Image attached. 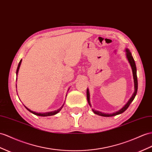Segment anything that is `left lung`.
<instances>
[{
  "instance_id": "8db88e82",
  "label": "left lung",
  "mask_w": 152,
  "mask_h": 152,
  "mask_svg": "<svg viewBox=\"0 0 152 152\" xmlns=\"http://www.w3.org/2000/svg\"><path fill=\"white\" fill-rule=\"evenodd\" d=\"M126 58L129 61V63L130 64V66L132 67V72H133V77H134V88H135V91L134 92L133 95L131 97V98L128 101V103L124 105L121 109H120L119 110L117 111L114 113H112V114H105V113H103L102 112H99L98 110H93L92 111L94 112V113L97 114V115H99L101 116H103V117H111V116H114V115H117L118 114H122L123 112H124L125 111L127 108H128V107L130 106V103L133 102V100L134 99L135 97L137 94V88H138V83H137V69H136V65H135V61L134 60V58L132 55V53H130V51L128 49H126ZM87 101H88V103L89 104V105L91 106V104L90 102V94H89V91H88V89L87 88Z\"/></svg>"
}]
</instances>
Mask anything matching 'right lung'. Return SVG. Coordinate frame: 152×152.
Wrapping results in <instances>:
<instances>
[{
  "instance_id": "add662e5",
  "label": "right lung",
  "mask_w": 152,
  "mask_h": 152,
  "mask_svg": "<svg viewBox=\"0 0 152 152\" xmlns=\"http://www.w3.org/2000/svg\"><path fill=\"white\" fill-rule=\"evenodd\" d=\"M21 62H22V60H20V62H19V64H18V67H17V72H16V74H17V75H18V70H19V68H20V64H21ZM64 104H63V105L61 106V107H60L59 109H58V110H54V111H51V112H45V113H38V112H33V111H32V110H29L28 108H27L26 106H24L26 108V109L28 110H29L30 112H31L32 114H34V115H38V116H43V117H45V116H50V115H55V114H58V112H59L61 110V108H63V107H64Z\"/></svg>"
}]
</instances>
